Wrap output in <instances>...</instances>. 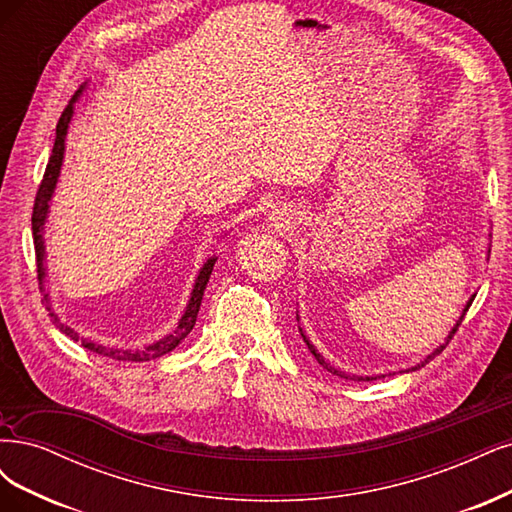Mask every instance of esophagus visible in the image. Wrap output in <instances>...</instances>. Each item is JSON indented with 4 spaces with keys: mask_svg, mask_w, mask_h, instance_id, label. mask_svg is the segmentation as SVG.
Returning <instances> with one entry per match:
<instances>
[{
    "mask_svg": "<svg viewBox=\"0 0 512 512\" xmlns=\"http://www.w3.org/2000/svg\"><path fill=\"white\" fill-rule=\"evenodd\" d=\"M269 218H271L273 222H288V220L284 218V214H281V211H279V209H275V211H273V214H271Z\"/></svg>",
    "mask_w": 512,
    "mask_h": 512,
    "instance_id": "obj_1",
    "label": "esophagus"
}]
</instances>
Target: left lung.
I'll use <instances>...</instances> for the list:
<instances>
[{"label": "left lung", "instance_id": "left-lung-1", "mask_svg": "<svg viewBox=\"0 0 512 512\" xmlns=\"http://www.w3.org/2000/svg\"><path fill=\"white\" fill-rule=\"evenodd\" d=\"M487 260H489V250H487ZM474 296H477V294H472L470 298H468V301H466V305H464V309H462V313H460V317H457V320H455V324H453V328L449 330V334H447V339H445V343L443 345H438L434 351H432V354H428L424 360H421V362H417L415 366H411V368H407V370H404V373H409V370H417V368H421V366H426L434 356H438L440 354V351H443L445 349V345L451 341V337H453V334H455V330L457 328H460V324H462V320H464V315H466V311L470 309V305H472V301H474ZM296 320H301V317H298V313H296ZM298 330H301V337H303V341L307 343V347H309V351H311V354L315 356V360L317 362H320L326 370H328V373H332V375H337V377H343V379H354V381H373V379H377V377H370V375H366V377H362V375H347V373H343V370L341 368H337V366H332L322 354H320V351H317L315 349V345L307 339V334H305V330L301 328V326H298ZM381 377H385V375H381Z\"/></svg>", "mask_w": 512, "mask_h": 512}]
</instances>
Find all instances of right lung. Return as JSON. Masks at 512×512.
<instances>
[{
	"label": "right lung",
	"instance_id": "obj_1",
	"mask_svg": "<svg viewBox=\"0 0 512 512\" xmlns=\"http://www.w3.org/2000/svg\"><path fill=\"white\" fill-rule=\"evenodd\" d=\"M86 84L80 86V91L72 97V101L67 103V108L63 110L61 118H59V125H57V139H55V146H52V156L50 161L46 165V173H44V180L38 188V195H35V205H33V216H31V231H33V245H35V262H38V279H40V290L44 292V303H46V309H48V315L52 324H55L65 337L74 339V341H80L84 349L93 351V354H99V356H108L112 360H122V362H148V360H154V358H161L165 354H169L171 349L178 347L182 343V339L186 337V334L195 328L197 324V315H199V307H201V301H203V292L207 288V281H209V275L211 271H214V264L218 260V256H209L203 267L199 269L197 273V279H195V286H192L190 290V296H188V303L184 307V313L178 320V326L173 328V332L165 334L163 339H158L150 345H146L144 349H122V347H108V345H101V343H95V341H88L84 337H80V332L74 330L72 326H67L59 313L55 311V307H52V301H50V292L46 290V275H48V269H46V245H44V235H46V222H48V214H50V203H52V197H55V190H57V184H59V175H61V167H63V158H65V142H67V131H69V122H72L74 118V110H76V103L78 99L82 97Z\"/></svg>",
	"mask_w": 512,
	"mask_h": 512
}]
</instances>
